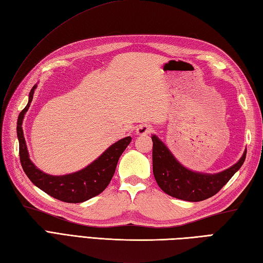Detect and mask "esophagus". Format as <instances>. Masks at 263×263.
<instances>
[{
  "label": "esophagus",
  "instance_id": "obj_1",
  "mask_svg": "<svg viewBox=\"0 0 263 263\" xmlns=\"http://www.w3.org/2000/svg\"><path fill=\"white\" fill-rule=\"evenodd\" d=\"M153 132V127L148 124H141L137 128V135L138 136H146Z\"/></svg>",
  "mask_w": 263,
  "mask_h": 263
}]
</instances>
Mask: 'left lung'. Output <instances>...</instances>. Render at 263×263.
<instances>
[{
  "label": "left lung",
  "instance_id": "obj_1",
  "mask_svg": "<svg viewBox=\"0 0 263 263\" xmlns=\"http://www.w3.org/2000/svg\"><path fill=\"white\" fill-rule=\"evenodd\" d=\"M153 172L159 187L171 197L198 202L211 198L241 168L247 150L235 165L217 174L195 173L182 166L159 139L153 136Z\"/></svg>",
  "mask_w": 263,
  "mask_h": 263
}]
</instances>
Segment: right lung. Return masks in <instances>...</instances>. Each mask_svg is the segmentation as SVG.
Instances as JSON below:
<instances>
[{
	"instance_id": "1",
	"label": "right lung",
	"mask_w": 263,
	"mask_h": 263,
	"mask_svg": "<svg viewBox=\"0 0 263 263\" xmlns=\"http://www.w3.org/2000/svg\"><path fill=\"white\" fill-rule=\"evenodd\" d=\"M35 89L36 86H33L29 92V102L21 110L18 117V123H16L20 163L24 172L37 187L43 190L51 197L63 201V202L80 203L96 197L107 187L115 173L117 161L128 146V143L131 142V137L121 139L120 141L111 144L102 156H99V158L79 172L62 176L45 174L41 170H38L30 160L26 146L24 131L21 127L24 116L29 108Z\"/></svg>"
}]
</instances>
